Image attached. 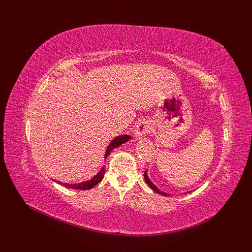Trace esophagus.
Returning <instances> with one entry per match:
<instances>
[{
    "mask_svg": "<svg viewBox=\"0 0 252 252\" xmlns=\"http://www.w3.org/2000/svg\"><path fill=\"white\" fill-rule=\"evenodd\" d=\"M151 130V127H150V124L148 121H142L140 122V123L136 125L135 129H134V138L136 140H139L141 138H143V136H145L146 134H148Z\"/></svg>",
    "mask_w": 252,
    "mask_h": 252,
    "instance_id": "esophagus-1",
    "label": "esophagus"
}]
</instances>
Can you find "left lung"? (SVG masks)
<instances>
[{"label": "left lung", "mask_w": 252, "mask_h": 252, "mask_svg": "<svg viewBox=\"0 0 252 252\" xmlns=\"http://www.w3.org/2000/svg\"><path fill=\"white\" fill-rule=\"evenodd\" d=\"M144 179H145V181H146V183L148 184V186L154 190V191H156V192H158V194H162V195H164V196H168L169 195V193H166V192H164V191H161V190H159L154 183H152L150 180H149V178H148V175H147V171H145L144 172Z\"/></svg>", "instance_id": "8db88e82"}]
</instances>
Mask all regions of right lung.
<instances>
[{
	"mask_svg": "<svg viewBox=\"0 0 252 252\" xmlns=\"http://www.w3.org/2000/svg\"><path fill=\"white\" fill-rule=\"evenodd\" d=\"M130 135H119L117 136V138H114L110 144L108 145L107 149H106V154H105V158H107L109 156L110 152L114 149L117 148L119 146H121L122 144L123 143H126L128 142L129 140H130ZM104 174H105V168L103 167V168L100 170V172H98L96 175H94V177L89 180V181H86V182H83V183H75V184H69V183H61V182H58L56 181L57 183H59V184H62L63 186H65L66 188H71V189H80V190H87V189H91L93 187H94L98 182H101L104 178Z\"/></svg>",
	"mask_w": 252,
	"mask_h": 252,
	"instance_id": "obj_1",
	"label": "right lung"
}]
</instances>
